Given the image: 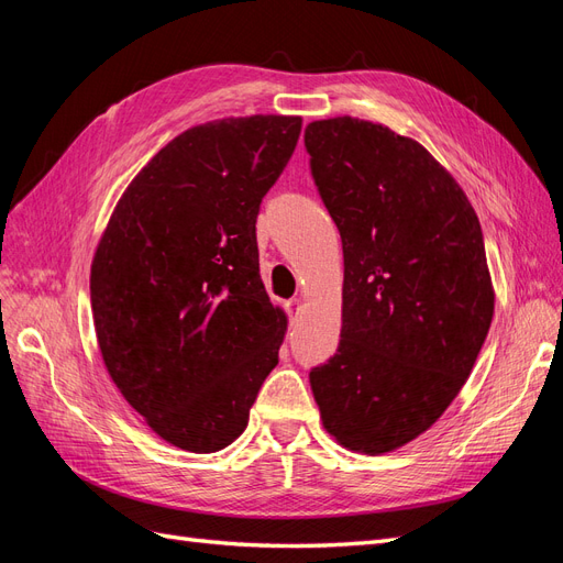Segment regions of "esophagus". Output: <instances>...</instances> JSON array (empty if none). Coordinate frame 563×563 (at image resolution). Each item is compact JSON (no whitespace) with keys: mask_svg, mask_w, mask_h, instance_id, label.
<instances>
[{"mask_svg":"<svg viewBox=\"0 0 563 563\" xmlns=\"http://www.w3.org/2000/svg\"><path fill=\"white\" fill-rule=\"evenodd\" d=\"M286 312H288V319H291V323H296L298 317H300V312H302V300H300V298L288 300V302H286Z\"/></svg>","mask_w":563,"mask_h":563,"instance_id":"obj_1","label":"esophagus"}]
</instances>
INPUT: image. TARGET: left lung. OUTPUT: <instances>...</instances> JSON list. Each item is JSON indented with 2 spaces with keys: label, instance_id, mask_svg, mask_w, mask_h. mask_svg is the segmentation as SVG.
Masks as SVG:
<instances>
[{
  "label": "left lung",
  "instance_id": "left-lung-1",
  "mask_svg": "<svg viewBox=\"0 0 563 563\" xmlns=\"http://www.w3.org/2000/svg\"><path fill=\"white\" fill-rule=\"evenodd\" d=\"M317 190L343 240V329L310 371L340 446L383 455L446 411L490 329L479 218L418 141L356 117L305 129Z\"/></svg>",
  "mask_w": 563,
  "mask_h": 563
}]
</instances>
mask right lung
Wrapping results in <instances>:
<instances>
[{
	"mask_svg": "<svg viewBox=\"0 0 563 563\" xmlns=\"http://www.w3.org/2000/svg\"><path fill=\"white\" fill-rule=\"evenodd\" d=\"M302 119L225 117L183 131L100 234L91 310L103 364L166 444L216 453L246 430L286 314L261 279L255 218Z\"/></svg>",
	"mask_w": 563,
	"mask_h": 563,
	"instance_id": "1",
	"label": "right lung"
}]
</instances>
